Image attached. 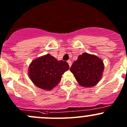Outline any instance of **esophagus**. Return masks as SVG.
<instances>
[{
    "mask_svg": "<svg viewBox=\"0 0 127 127\" xmlns=\"http://www.w3.org/2000/svg\"><path fill=\"white\" fill-rule=\"evenodd\" d=\"M67 63H68L69 66V67H71V65H72V62H71V61H70V60H68V61H67Z\"/></svg>",
    "mask_w": 127,
    "mask_h": 127,
    "instance_id": "esophagus-1",
    "label": "esophagus"
}]
</instances>
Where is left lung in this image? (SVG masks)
<instances>
[{
    "instance_id": "8db88e82",
    "label": "left lung",
    "mask_w": 127,
    "mask_h": 127,
    "mask_svg": "<svg viewBox=\"0 0 127 127\" xmlns=\"http://www.w3.org/2000/svg\"><path fill=\"white\" fill-rule=\"evenodd\" d=\"M104 70L103 61L96 56L84 53L78 56L70 71L81 86L90 87L99 82Z\"/></svg>"
}]
</instances>
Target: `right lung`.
I'll use <instances>...</instances> for the list:
<instances>
[{
  "label": "right lung",
  "mask_w": 127,
  "mask_h": 127,
  "mask_svg": "<svg viewBox=\"0 0 127 127\" xmlns=\"http://www.w3.org/2000/svg\"><path fill=\"white\" fill-rule=\"evenodd\" d=\"M69 67L66 61H58L47 54L32 61L29 68V77L39 88L50 90L59 84L61 75Z\"/></svg>",
  "instance_id": "1"
}]
</instances>
